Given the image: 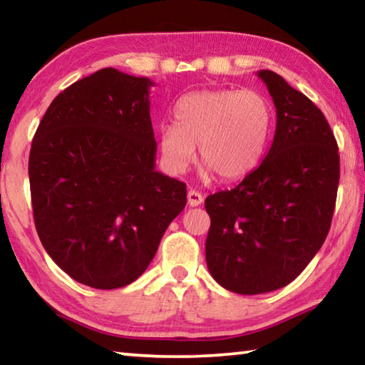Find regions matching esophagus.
Returning <instances> with one entry per match:
<instances>
[{
  "label": "esophagus",
  "mask_w": 365,
  "mask_h": 365,
  "mask_svg": "<svg viewBox=\"0 0 365 365\" xmlns=\"http://www.w3.org/2000/svg\"><path fill=\"white\" fill-rule=\"evenodd\" d=\"M201 202H202V195L200 193V191L190 190L188 191V205L191 207H195V206H200Z\"/></svg>",
  "instance_id": "34e87169"
}]
</instances>
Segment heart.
Wrapping results in <instances>:
<instances>
[{
  "label": "heart",
  "mask_w": 365,
  "mask_h": 365,
  "mask_svg": "<svg viewBox=\"0 0 365 365\" xmlns=\"http://www.w3.org/2000/svg\"><path fill=\"white\" fill-rule=\"evenodd\" d=\"M175 123L159 128V148L169 168L182 172L196 158L225 182L240 180L262 159L274 109L255 90H200L175 104Z\"/></svg>",
  "instance_id": "obj_1"
}]
</instances>
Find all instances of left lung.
<instances>
[{
	"instance_id": "8db88e82",
	"label": "left lung",
	"mask_w": 365,
	"mask_h": 365,
	"mask_svg": "<svg viewBox=\"0 0 365 365\" xmlns=\"http://www.w3.org/2000/svg\"><path fill=\"white\" fill-rule=\"evenodd\" d=\"M277 109L267 156L233 190L206 197V262L233 293L293 282L324 245L335 211L339 154L316 104L272 71H259Z\"/></svg>"
}]
</instances>
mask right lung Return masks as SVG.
I'll use <instances>...</instances> for the list:
<instances>
[{
    "mask_svg": "<svg viewBox=\"0 0 365 365\" xmlns=\"http://www.w3.org/2000/svg\"><path fill=\"white\" fill-rule=\"evenodd\" d=\"M146 77L106 67L54 98L29 158L34 220L49 257L98 289L143 274L187 205L156 169Z\"/></svg>",
    "mask_w": 365,
    "mask_h": 365,
    "instance_id": "right-lung-1",
    "label": "right lung"
}]
</instances>
